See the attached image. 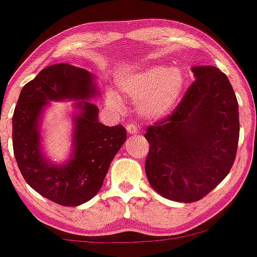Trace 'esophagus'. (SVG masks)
I'll list each match as a JSON object with an SVG mask.
<instances>
[{"mask_svg":"<svg viewBox=\"0 0 257 257\" xmlns=\"http://www.w3.org/2000/svg\"><path fill=\"white\" fill-rule=\"evenodd\" d=\"M126 132H128L131 135H135V134H138L139 129L137 128V125L135 124H128L126 125Z\"/></svg>","mask_w":257,"mask_h":257,"instance_id":"obj_1","label":"esophagus"}]
</instances>
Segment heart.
Here are the masks:
<instances>
[{
  "instance_id": "b5f03b06",
  "label": "heart",
  "mask_w": 257,
  "mask_h": 257,
  "mask_svg": "<svg viewBox=\"0 0 257 257\" xmlns=\"http://www.w3.org/2000/svg\"><path fill=\"white\" fill-rule=\"evenodd\" d=\"M117 83L120 91L137 100L139 116L148 120H158L168 116L178 104L185 79L177 68L154 66L122 76ZM106 99L111 106L122 107V99L116 92H107Z\"/></svg>"
}]
</instances>
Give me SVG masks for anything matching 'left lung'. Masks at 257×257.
I'll list each match as a JSON object with an SVG mask.
<instances>
[{
  "instance_id": "1",
  "label": "left lung",
  "mask_w": 257,
  "mask_h": 257,
  "mask_svg": "<svg viewBox=\"0 0 257 257\" xmlns=\"http://www.w3.org/2000/svg\"><path fill=\"white\" fill-rule=\"evenodd\" d=\"M195 81L172 115L148 126L145 171L159 195L177 202L205 197L232 168L239 113L232 86L218 68H191Z\"/></svg>"
}]
</instances>
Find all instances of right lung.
<instances>
[{
    "label": "right lung",
    "instance_id": "1",
    "mask_svg": "<svg viewBox=\"0 0 257 257\" xmlns=\"http://www.w3.org/2000/svg\"><path fill=\"white\" fill-rule=\"evenodd\" d=\"M95 76L58 63L40 70L21 89L13 115V150L21 175L32 189L58 205L75 207L98 193L116 153L126 140L124 126L98 120ZM74 100L73 148L64 163L50 162L41 147L40 122L50 101Z\"/></svg>",
    "mask_w": 257,
    "mask_h": 257
}]
</instances>
